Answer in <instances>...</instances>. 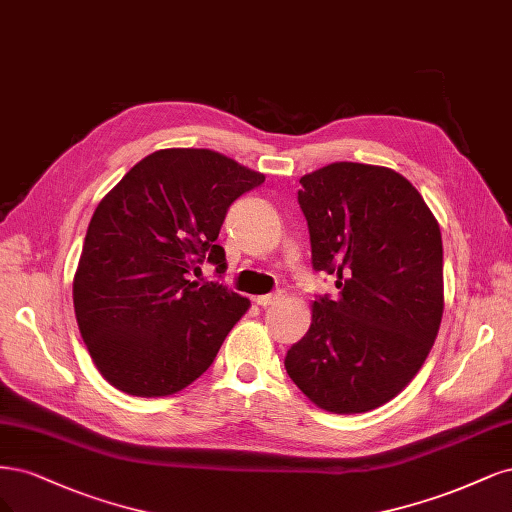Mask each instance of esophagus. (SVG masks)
Masks as SVG:
<instances>
[{"label":"esophagus","mask_w":512,"mask_h":512,"mask_svg":"<svg viewBox=\"0 0 512 512\" xmlns=\"http://www.w3.org/2000/svg\"><path fill=\"white\" fill-rule=\"evenodd\" d=\"M278 298H280V293L257 295V298H255V304H257V306H261V308H266V306H272L274 302H278Z\"/></svg>","instance_id":"obj_1"}]
</instances>
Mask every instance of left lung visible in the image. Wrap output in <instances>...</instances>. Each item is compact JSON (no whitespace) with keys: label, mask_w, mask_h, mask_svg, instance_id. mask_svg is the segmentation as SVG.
<instances>
[{"label":"left lung","mask_w":512,"mask_h":512,"mask_svg":"<svg viewBox=\"0 0 512 512\" xmlns=\"http://www.w3.org/2000/svg\"><path fill=\"white\" fill-rule=\"evenodd\" d=\"M300 185L312 270L338 278V298L317 295L285 370L319 408L368 412L412 381L436 340L440 227L421 193L389 168L340 161Z\"/></svg>","instance_id":"8db88e82"}]
</instances>
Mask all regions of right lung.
<instances>
[{
  "label": "right lung",
  "mask_w": 512,
  "mask_h": 512,
  "mask_svg": "<svg viewBox=\"0 0 512 512\" xmlns=\"http://www.w3.org/2000/svg\"><path fill=\"white\" fill-rule=\"evenodd\" d=\"M266 176L208 148H163L136 163L97 204L74 276L80 336L110 385L140 398L200 378L249 300L197 283L227 208Z\"/></svg>",
  "instance_id": "1"
}]
</instances>
